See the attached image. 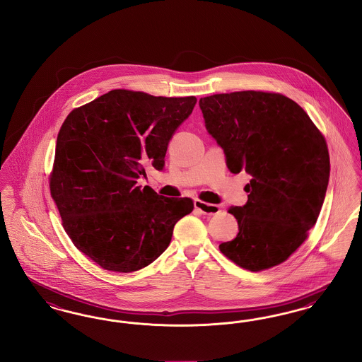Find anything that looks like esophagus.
Returning <instances> with one entry per match:
<instances>
[{
  "label": "esophagus",
  "instance_id": "obj_1",
  "mask_svg": "<svg viewBox=\"0 0 362 362\" xmlns=\"http://www.w3.org/2000/svg\"><path fill=\"white\" fill-rule=\"evenodd\" d=\"M194 208H196L200 214L208 215V216L216 215V214L221 212V206H219V205L209 204V203H205V202H202V200H194Z\"/></svg>",
  "mask_w": 362,
  "mask_h": 362
}]
</instances>
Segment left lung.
<instances>
[{"label": "left lung", "instance_id": "obj_1", "mask_svg": "<svg viewBox=\"0 0 362 362\" xmlns=\"http://www.w3.org/2000/svg\"><path fill=\"white\" fill-rule=\"evenodd\" d=\"M199 104L228 169L252 175L246 205L228 208L239 233L221 252L250 272L283 264L307 239L325 202L330 157L323 134L281 93L243 90Z\"/></svg>", "mask_w": 362, "mask_h": 362}]
</instances>
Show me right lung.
<instances>
[{
    "instance_id": "add662e5",
    "label": "right lung",
    "mask_w": 362,
    "mask_h": 362,
    "mask_svg": "<svg viewBox=\"0 0 362 362\" xmlns=\"http://www.w3.org/2000/svg\"><path fill=\"white\" fill-rule=\"evenodd\" d=\"M197 98L115 89L71 110L59 129L49 193L74 246L97 265L131 273L154 262L188 197L136 187L144 165L160 170L168 144Z\"/></svg>"
}]
</instances>
